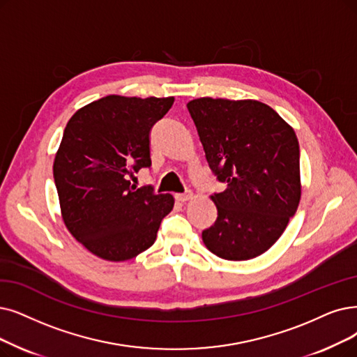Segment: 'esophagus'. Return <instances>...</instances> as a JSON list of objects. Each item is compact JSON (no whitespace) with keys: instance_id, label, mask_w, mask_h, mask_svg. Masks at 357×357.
<instances>
[{"instance_id":"esophagus-1","label":"esophagus","mask_w":357,"mask_h":357,"mask_svg":"<svg viewBox=\"0 0 357 357\" xmlns=\"http://www.w3.org/2000/svg\"><path fill=\"white\" fill-rule=\"evenodd\" d=\"M174 197H176L177 202H186V201H189V199L192 197V192L186 190L184 193H177Z\"/></svg>"}]
</instances>
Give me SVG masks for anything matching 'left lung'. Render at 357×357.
<instances>
[{
  "label": "left lung",
  "mask_w": 357,
  "mask_h": 357,
  "mask_svg": "<svg viewBox=\"0 0 357 357\" xmlns=\"http://www.w3.org/2000/svg\"><path fill=\"white\" fill-rule=\"evenodd\" d=\"M188 109L206 161L225 190L213 193L218 217L205 246L227 261L266 252L301 202V151L294 130L259 101L199 98Z\"/></svg>",
  "instance_id": "1"
}]
</instances>
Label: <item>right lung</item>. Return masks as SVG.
Returning a JSON list of instances; mask_svg holds the SVG:
<instances>
[{
  "label": "right lung",
  "instance_id": "obj_1",
  "mask_svg": "<svg viewBox=\"0 0 357 357\" xmlns=\"http://www.w3.org/2000/svg\"><path fill=\"white\" fill-rule=\"evenodd\" d=\"M174 102L108 95L75 112L54 160V181L68 231L98 258L132 259L153 245L174 206L171 195L132 186L151 167V129Z\"/></svg>",
  "mask_w": 357,
  "mask_h": 357
}]
</instances>
